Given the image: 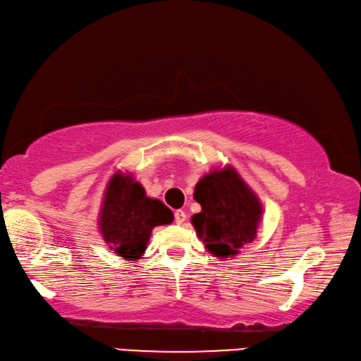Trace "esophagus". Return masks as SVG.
Returning a JSON list of instances; mask_svg holds the SVG:
<instances>
[{"label":"esophagus","mask_w":361,"mask_h":361,"mask_svg":"<svg viewBox=\"0 0 361 361\" xmlns=\"http://www.w3.org/2000/svg\"><path fill=\"white\" fill-rule=\"evenodd\" d=\"M185 221H186L185 210H176L175 212V223H176V225H183Z\"/></svg>","instance_id":"esophagus-1"}]
</instances>
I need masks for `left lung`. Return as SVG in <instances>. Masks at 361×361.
Instances as JSON below:
<instances>
[{"instance_id":"8db88e82","label":"left lung","mask_w":361,"mask_h":361,"mask_svg":"<svg viewBox=\"0 0 361 361\" xmlns=\"http://www.w3.org/2000/svg\"><path fill=\"white\" fill-rule=\"evenodd\" d=\"M194 199L202 212L191 221L212 254L220 259L234 257L244 244L254 241L260 202L233 169L205 175L196 185Z\"/></svg>"}]
</instances>
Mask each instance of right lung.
Returning a JSON list of instances; mask_svg holds the SVG:
<instances>
[{"label":"right lung","mask_w":361,"mask_h":361,"mask_svg":"<svg viewBox=\"0 0 361 361\" xmlns=\"http://www.w3.org/2000/svg\"><path fill=\"white\" fill-rule=\"evenodd\" d=\"M173 220L159 199L146 196L145 188L130 175L116 173L109 183L101 210V233L114 252L128 260L140 259L151 231Z\"/></svg>","instance_id":"right-lung-1"}]
</instances>
